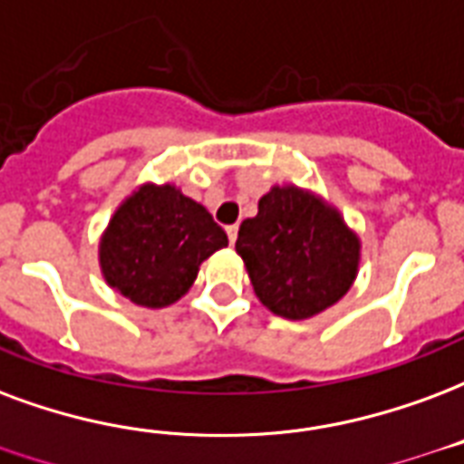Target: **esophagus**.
Returning a JSON list of instances; mask_svg holds the SVG:
<instances>
[{
	"label": "esophagus",
	"mask_w": 464,
	"mask_h": 464,
	"mask_svg": "<svg viewBox=\"0 0 464 464\" xmlns=\"http://www.w3.org/2000/svg\"><path fill=\"white\" fill-rule=\"evenodd\" d=\"M226 233H228V241L236 243V238H238V226L233 223V226H226Z\"/></svg>",
	"instance_id": "esophagus-1"
}]
</instances>
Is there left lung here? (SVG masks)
Here are the masks:
<instances>
[{"label": "left lung", "mask_w": 464, "mask_h": 464, "mask_svg": "<svg viewBox=\"0 0 464 464\" xmlns=\"http://www.w3.org/2000/svg\"><path fill=\"white\" fill-rule=\"evenodd\" d=\"M236 253L263 307L277 317L310 319L354 285L362 238L327 198L276 184L260 197L258 214L241 223Z\"/></svg>", "instance_id": "left-lung-1"}]
</instances>
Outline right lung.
<instances>
[{"label":"right lung","instance_id":"right-lung-1","mask_svg":"<svg viewBox=\"0 0 464 464\" xmlns=\"http://www.w3.org/2000/svg\"><path fill=\"white\" fill-rule=\"evenodd\" d=\"M228 236L174 184H140L110 216L98 243L105 283L140 307L162 310L188 293L198 267Z\"/></svg>","mask_w":464,"mask_h":464}]
</instances>
